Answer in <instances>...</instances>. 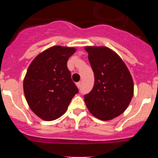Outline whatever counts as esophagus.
<instances>
[{
  "label": "esophagus",
  "mask_w": 158,
  "mask_h": 158,
  "mask_svg": "<svg viewBox=\"0 0 158 158\" xmlns=\"http://www.w3.org/2000/svg\"><path fill=\"white\" fill-rule=\"evenodd\" d=\"M76 85H77V88H78V89H80V88H81V81L77 82V83Z\"/></svg>",
  "instance_id": "esophagus-1"
}]
</instances>
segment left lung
<instances>
[{
    "label": "left lung",
    "mask_w": 158,
    "mask_h": 158,
    "mask_svg": "<svg viewBox=\"0 0 158 158\" xmlns=\"http://www.w3.org/2000/svg\"><path fill=\"white\" fill-rule=\"evenodd\" d=\"M94 73L92 91L85 95L89 111L100 120L120 115L134 95V82L129 69L115 52L105 47H85Z\"/></svg>",
    "instance_id": "1"
}]
</instances>
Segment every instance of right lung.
I'll use <instances>...</instances> for the list:
<instances>
[{"label": "right lung", "instance_id": "1", "mask_svg": "<svg viewBox=\"0 0 158 158\" xmlns=\"http://www.w3.org/2000/svg\"><path fill=\"white\" fill-rule=\"evenodd\" d=\"M75 51L73 47L54 46L40 53L29 65L23 92L31 111L43 120L62 116L78 93L67 68V61Z\"/></svg>", "mask_w": 158, "mask_h": 158}]
</instances>
